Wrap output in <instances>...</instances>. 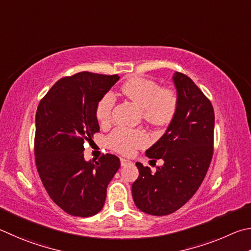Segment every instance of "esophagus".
<instances>
[{"label": "esophagus", "mask_w": 251, "mask_h": 251, "mask_svg": "<svg viewBox=\"0 0 251 251\" xmlns=\"http://www.w3.org/2000/svg\"><path fill=\"white\" fill-rule=\"evenodd\" d=\"M120 162H121V166H126V165H128V164H130V163H131V161L123 159V157H121V159H120Z\"/></svg>", "instance_id": "esophagus-1"}]
</instances>
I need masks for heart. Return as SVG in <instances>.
<instances>
[{
    "label": "heart",
    "mask_w": 251,
    "mask_h": 251,
    "mask_svg": "<svg viewBox=\"0 0 251 251\" xmlns=\"http://www.w3.org/2000/svg\"><path fill=\"white\" fill-rule=\"evenodd\" d=\"M121 92L126 98L141 108L142 117L154 128H165L176 117L179 107V97L170 87H161L155 80L142 77H134L121 86ZM114 107L112 94H105L97 104L96 117L101 126L111 122ZM149 142L147 133L139 129L117 128L109 135V147L118 153L130 155L137 149Z\"/></svg>",
    "instance_id": "1"
}]
</instances>
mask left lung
Wrapping results in <instances>:
<instances>
[{
  "label": "left lung",
  "mask_w": 251,
  "mask_h": 251,
  "mask_svg": "<svg viewBox=\"0 0 251 251\" xmlns=\"http://www.w3.org/2000/svg\"><path fill=\"white\" fill-rule=\"evenodd\" d=\"M179 97L176 117L159 141L147 150L152 161L164 164L156 172L137 163L139 177L132 184L134 204L143 213L164 216L190 201L207 173L214 153L213 104L190 77L174 75Z\"/></svg>",
  "instance_id": "1"
}]
</instances>
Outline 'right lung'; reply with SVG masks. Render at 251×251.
Listing matches in <instances>:
<instances>
[{
	"instance_id": "1",
	"label": "right lung",
	"mask_w": 251,
	"mask_h": 251,
	"mask_svg": "<svg viewBox=\"0 0 251 251\" xmlns=\"http://www.w3.org/2000/svg\"><path fill=\"white\" fill-rule=\"evenodd\" d=\"M118 75L82 72L63 77L39 101L35 122V163L52 201L73 216L102 209L107 187L120 168L113 154L83 159V143L99 132L97 104L119 80Z\"/></svg>"
}]
</instances>
